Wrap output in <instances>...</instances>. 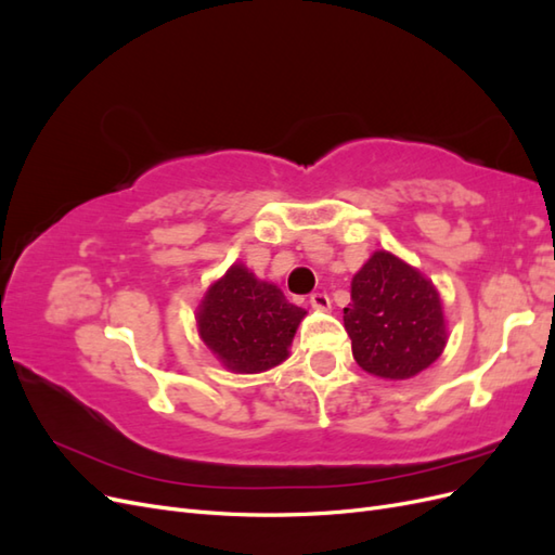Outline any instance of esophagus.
Instances as JSON below:
<instances>
[{
  "mask_svg": "<svg viewBox=\"0 0 555 555\" xmlns=\"http://www.w3.org/2000/svg\"><path fill=\"white\" fill-rule=\"evenodd\" d=\"M310 306H312L314 310H328V308H331V298H328L324 292L310 294Z\"/></svg>",
  "mask_w": 555,
  "mask_h": 555,
  "instance_id": "obj_1",
  "label": "esophagus"
}]
</instances>
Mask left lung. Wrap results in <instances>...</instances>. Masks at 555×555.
Masks as SVG:
<instances>
[{
  "label": "left lung",
  "mask_w": 555,
  "mask_h": 555,
  "mask_svg": "<svg viewBox=\"0 0 555 555\" xmlns=\"http://www.w3.org/2000/svg\"><path fill=\"white\" fill-rule=\"evenodd\" d=\"M345 328L357 363L384 379L422 373L447 343L433 282L389 251H375L351 280Z\"/></svg>",
  "instance_id": "left-lung-1"
}]
</instances>
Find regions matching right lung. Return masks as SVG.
Wrapping results in <instances>:
<instances>
[{
  "label": "right lung",
  "mask_w": 555,
  "mask_h": 555,
  "mask_svg": "<svg viewBox=\"0 0 555 555\" xmlns=\"http://www.w3.org/2000/svg\"><path fill=\"white\" fill-rule=\"evenodd\" d=\"M304 314L275 284L231 266L198 308V333L233 373H261L287 359Z\"/></svg>",
  "instance_id": "add662e5"
}]
</instances>
